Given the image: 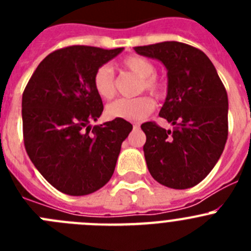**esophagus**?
I'll return each mask as SVG.
<instances>
[{
    "label": "esophagus",
    "instance_id": "1",
    "mask_svg": "<svg viewBox=\"0 0 251 251\" xmlns=\"http://www.w3.org/2000/svg\"><path fill=\"white\" fill-rule=\"evenodd\" d=\"M133 128H139V124L138 123H133Z\"/></svg>",
    "mask_w": 251,
    "mask_h": 251
}]
</instances>
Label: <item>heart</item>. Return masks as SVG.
Instances as JSON below:
<instances>
[{
    "label": "heart",
    "mask_w": 251,
    "mask_h": 251,
    "mask_svg": "<svg viewBox=\"0 0 251 251\" xmlns=\"http://www.w3.org/2000/svg\"><path fill=\"white\" fill-rule=\"evenodd\" d=\"M122 68L141 77L138 93L148 92L154 97H159L163 93V83L154 75L156 68L146 57L128 56L122 61ZM93 86L95 93L104 100H109L115 95L117 84L112 68L109 65H101L95 70L93 75ZM154 109V103L150 97H138L134 99H118L106 106V115L110 118L139 121L146 118Z\"/></svg>",
    "instance_id": "1"
}]
</instances>
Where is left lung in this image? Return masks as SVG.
Returning a JSON list of instances; mask_svg holds the SVG:
<instances>
[{
    "label": "left lung",
    "instance_id": "1",
    "mask_svg": "<svg viewBox=\"0 0 251 251\" xmlns=\"http://www.w3.org/2000/svg\"><path fill=\"white\" fill-rule=\"evenodd\" d=\"M134 50L167 69V97L159 117L175 126L174 130L154 122L141 126L148 171L167 187H194L211 172L227 139L225 86L211 60L194 46L165 41Z\"/></svg>",
    "mask_w": 251,
    "mask_h": 251
}]
</instances>
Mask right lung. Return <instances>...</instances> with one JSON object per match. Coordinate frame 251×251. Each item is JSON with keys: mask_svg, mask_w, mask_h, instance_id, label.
I'll return each mask as SVG.
<instances>
[{"mask_svg": "<svg viewBox=\"0 0 251 251\" xmlns=\"http://www.w3.org/2000/svg\"><path fill=\"white\" fill-rule=\"evenodd\" d=\"M122 51L83 45L59 49L39 64L24 90L26 152L44 178L66 195L83 196L103 187L133 128L117 118L90 126L103 112L93 75Z\"/></svg>", "mask_w": 251, "mask_h": 251, "instance_id": "add662e5", "label": "right lung"}]
</instances>
